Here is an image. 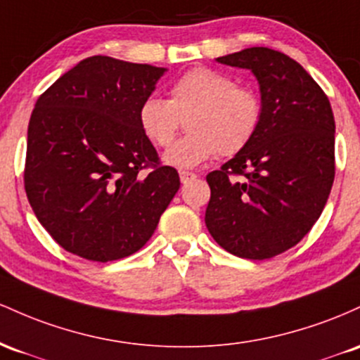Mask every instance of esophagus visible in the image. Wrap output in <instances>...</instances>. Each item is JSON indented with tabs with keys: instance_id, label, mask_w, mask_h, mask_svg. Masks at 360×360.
I'll return each mask as SVG.
<instances>
[{
	"instance_id": "obj_1",
	"label": "esophagus",
	"mask_w": 360,
	"mask_h": 360,
	"mask_svg": "<svg viewBox=\"0 0 360 360\" xmlns=\"http://www.w3.org/2000/svg\"><path fill=\"white\" fill-rule=\"evenodd\" d=\"M193 179H197L195 173H192V172H180V181H181V184H188V181L193 180Z\"/></svg>"
}]
</instances>
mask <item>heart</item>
Segmentation results:
<instances>
[{
  "mask_svg": "<svg viewBox=\"0 0 360 360\" xmlns=\"http://www.w3.org/2000/svg\"><path fill=\"white\" fill-rule=\"evenodd\" d=\"M264 117V102L250 86H240L231 76L195 68L181 75L169 98L151 95L139 105L137 122L155 146L172 144L181 120L188 132L165 153L169 167L193 168L217 153L231 156L252 143Z\"/></svg>",
  "mask_w": 360,
  "mask_h": 360,
  "instance_id": "obj_1",
  "label": "heart"
}]
</instances>
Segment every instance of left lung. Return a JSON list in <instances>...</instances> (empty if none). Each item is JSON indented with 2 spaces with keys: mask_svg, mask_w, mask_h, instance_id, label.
Here are the masks:
<instances>
[{
  "mask_svg": "<svg viewBox=\"0 0 360 360\" xmlns=\"http://www.w3.org/2000/svg\"><path fill=\"white\" fill-rule=\"evenodd\" d=\"M216 60L253 72L264 117L252 143L207 175L205 226L226 252L265 260L300 243L328 200L332 105L304 68L278 51L250 47Z\"/></svg>",
  "mask_w": 360,
  "mask_h": 360,
  "instance_id": "obj_1",
  "label": "left lung"
}]
</instances>
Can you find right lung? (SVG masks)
Returning a JSON list of instances; mask_svg holds the SVG:
<instances>
[{"mask_svg":"<svg viewBox=\"0 0 360 360\" xmlns=\"http://www.w3.org/2000/svg\"><path fill=\"white\" fill-rule=\"evenodd\" d=\"M165 71L91 56L39 96L28 122L25 192L39 223L70 253L93 262L132 255L179 192V173L161 167L137 122Z\"/></svg>","mask_w":360,"mask_h":360,"instance_id":"right-lung-1","label":"right lung"}]
</instances>
